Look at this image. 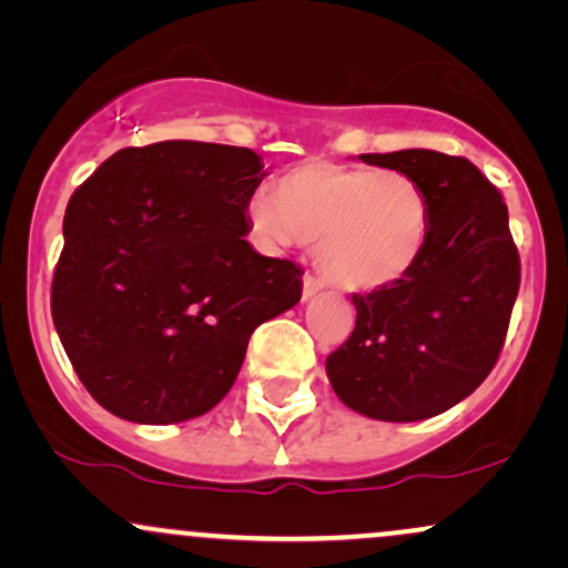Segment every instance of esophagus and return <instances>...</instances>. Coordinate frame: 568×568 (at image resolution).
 Listing matches in <instances>:
<instances>
[{
    "label": "esophagus",
    "instance_id": "34e87169",
    "mask_svg": "<svg viewBox=\"0 0 568 568\" xmlns=\"http://www.w3.org/2000/svg\"><path fill=\"white\" fill-rule=\"evenodd\" d=\"M323 291V283L317 277H312V275H304V288H302V293H304V298H312V296H317V293Z\"/></svg>",
    "mask_w": 568,
    "mask_h": 568
}]
</instances>
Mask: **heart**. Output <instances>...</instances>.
<instances>
[{
	"instance_id": "b5f03b06",
	"label": "heart",
	"mask_w": 568,
	"mask_h": 568,
	"mask_svg": "<svg viewBox=\"0 0 568 568\" xmlns=\"http://www.w3.org/2000/svg\"><path fill=\"white\" fill-rule=\"evenodd\" d=\"M251 221L275 245L317 243V264L338 288L382 291L408 277L425 256L433 202L403 171L321 160L285 173L272 202H253Z\"/></svg>"
}]
</instances>
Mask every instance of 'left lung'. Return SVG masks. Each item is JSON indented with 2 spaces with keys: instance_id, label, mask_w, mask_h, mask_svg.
Returning <instances> with one entry per match:
<instances>
[{
  "instance_id": "8db88e82",
  "label": "left lung",
  "mask_w": 568,
  "mask_h": 568,
  "mask_svg": "<svg viewBox=\"0 0 568 568\" xmlns=\"http://www.w3.org/2000/svg\"><path fill=\"white\" fill-rule=\"evenodd\" d=\"M361 160L414 175L433 202V232L408 277L352 296L355 331L325 374L368 419H429L475 393L505 344L520 285L507 205L465 158L403 149Z\"/></svg>"
}]
</instances>
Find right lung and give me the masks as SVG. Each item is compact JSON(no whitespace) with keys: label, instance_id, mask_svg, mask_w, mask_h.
<instances>
[{"label":"right lung","instance_id":"right-lung-1","mask_svg":"<svg viewBox=\"0 0 568 568\" xmlns=\"http://www.w3.org/2000/svg\"><path fill=\"white\" fill-rule=\"evenodd\" d=\"M264 175L251 149L160 141L120 149L71 194L50 310L80 382L114 416L207 414L253 331L298 304L304 272L245 240Z\"/></svg>","mask_w":568,"mask_h":568}]
</instances>
